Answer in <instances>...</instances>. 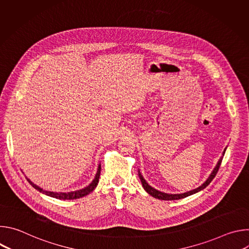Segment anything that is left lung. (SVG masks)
I'll list each match as a JSON object with an SVG mask.
<instances>
[{"label":"left lung","instance_id":"left-lung-1","mask_svg":"<svg viewBox=\"0 0 249 249\" xmlns=\"http://www.w3.org/2000/svg\"><path fill=\"white\" fill-rule=\"evenodd\" d=\"M227 148L224 150L223 152V156L220 158L219 161L217 162L216 166L214 167V169H213V171L211 172V174L209 175L208 178L206 179V181L204 183H202L199 187L193 189V190H190V191H187V192H184V193H180V194H170V193H164V192H161V191H159L157 189H155L154 187H152L143 177V175H142L140 169L138 170V174H139V177H140V180L142 182V185H143L144 189L146 190L147 193H149L151 196H153L154 198H157V199H160V200H165V201H171V200H179V199H182V198H185V197H188L190 195H193L201 190H203L204 188H206L210 183L211 181L214 179V177L216 176L218 170H219V167L221 165V162H222V160H223V157L225 155V152H226Z\"/></svg>","mask_w":249,"mask_h":249}]
</instances>
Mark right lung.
<instances>
[{"label":"right lung","mask_w":249,"mask_h":249,"mask_svg":"<svg viewBox=\"0 0 249 249\" xmlns=\"http://www.w3.org/2000/svg\"><path fill=\"white\" fill-rule=\"evenodd\" d=\"M100 164H98L97 166V171L95 173V176L94 178L92 179V181L86 187L82 188V189H79V190H75V191H71V192H53V191H47V190H44L43 188L39 187L38 185L34 184L29 178L26 179L27 181L35 188L36 190H38L39 192L47 195V196H50V197H53V198H56V199H59V200H74V199H79V198H82L84 196H87L88 194H89L91 191L94 190V188L96 187L97 183H98V180H99V176H100Z\"/></svg>","instance_id":"1"}]
</instances>
